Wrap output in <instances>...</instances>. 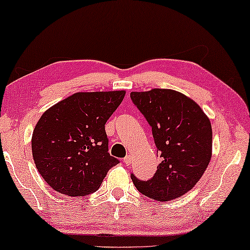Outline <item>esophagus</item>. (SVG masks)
Wrapping results in <instances>:
<instances>
[{
  "instance_id": "34e87169",
  "label": "esophagus",
  "mask_w": 250,
  "mask_h": 250,
  "mask_svg": "<svg viewBox=\"0 0 250 250\" xmlns=\"http://www.w3.org/2000/svg\"><path fill=\"white\" fill-rule=\"evenodd\" d=\"M124 163H125L126 165L131 164V163H132V157L128 156V155H127V156H126V157L124 158Z\"/></svg>"
}]
</instances>
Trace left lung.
Here are the masks:
<instances>
[{
    "label": "left lung",
    "mask_w": 250,
    "mask_h": 250,
    "mask_svg": "<svg viewBox=\"0 0 250 250\" xmlns=\"http://www.w3.org/2000/svg\"><path fill=\"white\" fill-rule=\"evenodd\" d=\"M131 100L150 125L162 162L149 180L131 178L139 192L171 201L195 186L211 160L209 118L193 100L171 89L132 92Z\"/></svg>",
    "instance_id": "left-lung-1"
}]
</instances>
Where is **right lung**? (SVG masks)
Returning a JSON list of instances; mask_svg holds the SVG:
<instances>
[{"label": "right lung", "mask_w": 250, "mask_h": 250, "mask_svg": "<svg viewBox=\"0 0 250 250\" xmlns=\"http://www.w3.org/2000/svg\"><path fill=\"white\" fill-rule=\"evenodd\" d=\"M124 96V90L76 93L41 116L32 135V154L51 188L69 196L99 189L119 163L109 154L104 125Z\"/></svg>", "instance_id": "obj_1"}]
</instances>
